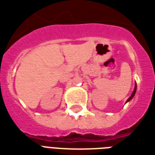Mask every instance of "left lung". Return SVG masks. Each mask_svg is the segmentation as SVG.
<instances>
[{
  "instance_id": "8db88e82",
  "label": "left lung",
  "mask_w": 155,
  "mask_h": 155,
  "mask_svg": "<svg viewBox=\"0 0 155 155\" xmlns=\"http://www.w3.org/2000/svg\"><path fill=\"white\" fill-rule=\"evenodd\" d=\"M136 85H135V89H134V91H133L132 94L130 95V98H128V99H127V102H129V101H130V99H132L133 97H134V96H135V94H136Z\"/></svg>"
}]
</instances>
